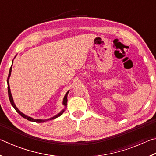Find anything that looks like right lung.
Instances as JSON below:
<instances>
[{
    "label": "right lung",
    "instance_id": "obj_1",
    "mask_svg": "<svg viewBox=\"0 0 156 156\" xmlns=\"http://www.w3.org/2000/svg\"><path fill=\"white\" fill-rule=\"evenodd\" d=\"M15 56V57H16ZM12 65H13V61H12ZM12 65L11 66V67H10V69H9V75H8V78H7V89H8V95H9V101L10 102H11V104L12 105V107L14 108L15 110L16 111V112L19 113V114L22 116V117H23L24 118H25V119H27V120L29 121H31V122H46V121H48V120H54L55 119V118H56L58 117H59V116L61 115L63 112H65V109H66V107H67V95L69 94V91H68L67 93H66V94L64 96V98H63V100H62V105H64L65 107V109H63L62 111H60V112L58 113V114H56V115L53 116V117L49 118V119H45V120H43V119H34V118L30 117V116H28L27 115L24 114V113H22L20 112V111L18 109V108L16 107V105L14 103V99H13V97L12 96V94H11V90H10V87H9V77L10 76H11V73H12Z\"/></svg>",
    "mask_w": 156,
    "mask_h": 156
}]
</instances>
